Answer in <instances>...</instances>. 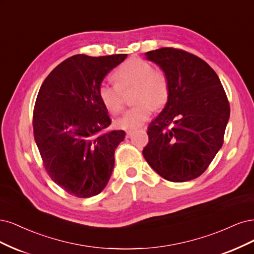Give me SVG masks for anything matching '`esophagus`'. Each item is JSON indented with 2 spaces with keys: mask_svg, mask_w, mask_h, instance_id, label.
<instances>
[{
  "mask_svg": "<svg viewBox=\"0 0 254 254\" xmlns=\"http://www.w3.org/2000/svg\"><path fill=\"white\" fill-rule=\"evenodd\" d=\"M133 132H134L133 129H127V137H130V136H132Z\"/></svg>",
  "mask_w": 254,
  "mask_h": 254,
  "instance_id": "34e87169",
  "label": "esophagus"
}]
</instances>
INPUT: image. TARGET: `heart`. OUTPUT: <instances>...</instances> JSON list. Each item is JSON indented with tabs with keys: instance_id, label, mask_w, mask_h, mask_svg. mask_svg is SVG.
Listing matches in <instances>:
<instances>
[{
	"instance_id": "b5f03b06",
	"label": "heart",
	"mask_w": 254,
	"mask_h": 254,
	"mask_svg": "<svg viewBox=\"0 0 254 254\" xmlns=\"http://www.w3.org/2000/svg\"><path fill=\"white\" fill-rule=\"evenodd\" d=\"M116 85L102 82L98 96L104 108L117 114L122 108L121 89L134 86V102L138 103L126 111L116 121L118 127L136 128L141 127L154 112V106L160 108L168 100L169 86L166 76L154 70L152 64L139 58H132L113 72Z\"/></svg>"
}]
</instances>
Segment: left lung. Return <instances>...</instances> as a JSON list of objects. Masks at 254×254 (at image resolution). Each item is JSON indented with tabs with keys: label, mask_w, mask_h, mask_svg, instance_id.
Returning a JSON list of instances; mask_svg holds the SVG:
<instances>
[{
	"label": "left lung",
	"mask_w": 254,
	"mask_h": 254,
	"mask_svg": "<svg viewBox=\"0 0 254 254\" xmlns=\"http://www.w3.org/2000/svg\"><path fill=\"white\" fill-rule=\"evenodd\" d=\"M144 55L165 73L169 96L149 126V143L142 154L167 181H192L223 145L230 116L224 87L216 72L192 54L163 47Z\"/></svg>",
	"instance_id": "obj_1"
}]
</instances>
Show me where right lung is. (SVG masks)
Returning a JSON list of instances; mask_svg holds the SVG:
<instances>
[{"instance_id":"add662e5","label":"right lung","mask_w":254,"mask_h":254,"mask_svg":"<svg viewBox=\"0 0 254 254\" xmlns=\"http://www.w3.org/2000/svg\"><path fill=\"white\" fill-rule=\"evenodd\" d=\"M127 56H72L40 87L32 122L37 146L48 175L77 197H92L104 189L114 153L126 137L125 130L108 129L112 120L98 88Z\"/></svg>"}]
</instances>
